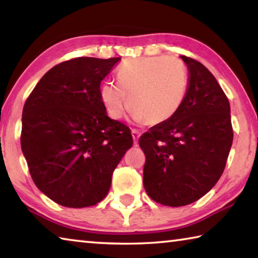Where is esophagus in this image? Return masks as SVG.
<instances>
[{"label": "esophagus", "mask_w": 258, "mask_h": 258, "mask_svg": "<svg viewBox=\"0 0 258 258\" xmlns=\"http://www.w3.org/2000/svg\"><path fill=\"white\" fill-rule=\"evenodd\" d=\"M140 135H141V133H140L138 130H132V137H133V140H134V145H137V143H138V140L140 139Z\"/></svg>", "instance_id": "34e87169"}]
</instances>
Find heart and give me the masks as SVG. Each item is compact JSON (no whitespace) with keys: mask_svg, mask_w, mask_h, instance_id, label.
I'll use <instances>...</instances> for the list:
<instances>
[{"mask_svg":"<svg viewBox=\"0 0 258 258\" xmlns=\"http://www.w3.org/2000/svg\"><path fill=\"white\" fill-rule=\"evenodd\" d=\"M186 87L182 61L146 56L124 61L117 69V83L104 82L100 87V99L113 119L121 118L130 106L135 120L158 125L180 109Z\"/></svg>","mask_w":258,"mask_h":258,"instance_id":"obj_1","label":"heart"}]
</instances>
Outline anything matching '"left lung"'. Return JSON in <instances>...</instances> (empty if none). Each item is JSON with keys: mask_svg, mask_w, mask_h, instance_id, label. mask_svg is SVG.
Returning <instances> with one entry per match:
<instances>
[{"mask_svg": "<svg viewBox=\"0 0 258 258\" xmlns=\"http://www.w3.org/2000/svg\"><path fill=\"white\" fill-rule=\"evenodd\" d=\"M181 58L189 71V84L180 109L139 140L146 156L147 194L171 207L194 203L216 184L233 141L224 91L203 63Z\"/></svg>", "mask_w": 258, "mask_h": 258, "instance_id": "left-lung-1", "label": "left lung"}]
</instances>
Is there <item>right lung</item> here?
Returning <instances> with one entry per match:
<instances>
[{
	"mask_svg": "<svg viewBox=\"0 0 258 258\" xmlns=\"http://www.w3.org/2000/svg\"><path fill=\"white\" fill-rule=\"evenodd\" d=\"M120 58L80 56L51 68L23 110L21 150L43 194L64 207L94 206L133 146L131 130L110 119L100 85Z\"/></svg>",
	"mask_w": 258,
	"mask_h": 258,
	"instance_id": "right-lung-1",
	"label": "right lung"
}]
</instances>
